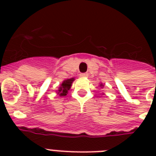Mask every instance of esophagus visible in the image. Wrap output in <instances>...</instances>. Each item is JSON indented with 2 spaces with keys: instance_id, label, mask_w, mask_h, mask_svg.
<instances>
[{
  "instance_id": "obj_1",
  "label": "esophagus",
  "mask_w": 156,
  "mask_h": 156,
  "mask_svg": "<svg viewBox=\"0 0 156 156\" xmlns=\"http://www.w3.org/2000/svg\"><path fill=\"white\" fill-rule=\"evenodd\" d=\"M87 76H88V73H81L80 74L81 78H87Z\"/></svg>"
}]
</instances>
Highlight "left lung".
Returning a JSON list of instances; mask_svg holds the SVG:
<instances>
[{"label":"left lung","instance_id":"left-lung-1","mask_svg":"<svg viewBox=\"0 0 156 156\" xmlns=\"http://www.w3.org/2000/svg\"><path fill=\"white\" fill-rule=\"evenodd\" d=\"M100 87H101V88H103V87H104V84H103V83H100ZM103 94H104V93H103Z\"/></svg>","mask_w":156,"mask_h":156}]
</instances>
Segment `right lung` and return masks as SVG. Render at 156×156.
Here are the masks:
<instances>
[{
  "instance_id": "obj_1",
  "label": "right lung",
  "mask_w": 156,
  "mask_h": 156,
  "mask_svg": "<svg viewBox=\"0 0 156 156\" xmlns=\"http://www.w3.org/2000/svg\"><path fill=\"white\" fill-rule=\"evenodd\" d=\"M74 80H75L74 78H68V79L64 80L62 83L60 85V87H59L58 90H56V94L61 97V96H66L68 94V90L71 88L72 83Z\"/></svg>"
}]
</instances>
